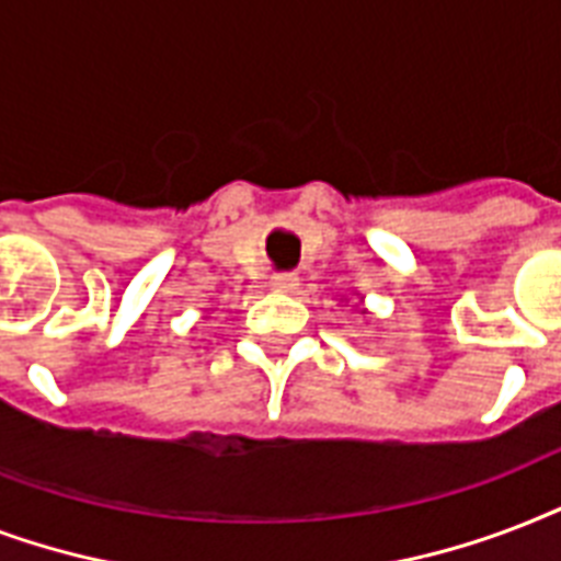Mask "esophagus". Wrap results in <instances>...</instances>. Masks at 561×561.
Here are the masks:
<instances>
[{"mask_svg":"<svg viewBox=\"0 0 561 561\" xmlns=\"http://www.w3.org/2000/svg\"><path fill=\"white\" fill-rule=\"evenodd\" d=\"M268 284H272V289H275V293H295V289H298V277L275 275L272 280H268Z\"/></svg>","mask_w":561,"mask_h":561,"instance_id":"esophagus-1","label":"esophagus"}]
</instances>
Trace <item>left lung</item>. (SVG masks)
<instances>
[{
    "mask_svg": "<svg viewBox=\"0 0 561 561\" xmlns=\"http://www.w3.org/2000/svg\"><path fill=\"white\" fill-rule=\"evenodd\" d=\"M359 312H363V316H366V312H368V310H366V307H359Z\"/></svg>",
    "mask_w": 561,
    "mask_h": 561,
    "instance_id": "left-lung-1",
    "label": "left lung"
}]
</instances>
